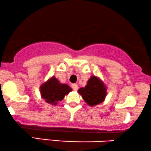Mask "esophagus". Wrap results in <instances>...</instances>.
I'll list each match as a JSON object with an SVG mask.
<instances>
[{"instance_id": "34e87169", "label": "esophagus", "mask_w": 151, "mask_h": 151, "mask_svg": "<svg viewBox=\"0 0 151 151\" xmlns=\"http://www.w3.org/2000/svg\"><path fill=\"white\" fill-rule=\"evenodd\" d=\"M72 89L74 90V91H77V90L78 89V85L77 84H72Z\"/></svg>"}]
</instances>
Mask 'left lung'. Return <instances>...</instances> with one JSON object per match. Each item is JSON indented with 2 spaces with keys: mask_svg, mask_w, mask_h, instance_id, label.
I'll return each instance as SVG.
<instances>
[{
  "mask_svg": "<svg viewBox=\"0 0 151 151\" xmlns=\"http://www.w3.org/2000/svg\"><path fill=\"white\" fill-rule=\"evenodd\" d=\"M78 92L89 106L97 105L103 102L107 93L104 83L95 76L90 78L85 87L80 88Z\"/></svg>",
  "mask_w": 151,
  "mask_h": 151,
  "instance_id": "left-lung-1",
  "label": "left lung"
}]
</instances>
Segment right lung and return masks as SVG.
I'll return each instance as SVG.
<instances>
[{"instance_id":"add662e5","label":"right lung","mask_w":151,"mask_h":151,"mask_svg":"<svg viewBox=\"0 0 151 151\" xmlns=\"http://www.w3.org/2000/svg\"><path fill=\"white\" fill-rule=\"evenodd\" d=\"M72 91L67 84H61L55 77H52L47 82L40 86L42 97L45 101L53 105H56L63 99L66 94Z\"/></svg>"}]
</instances>
